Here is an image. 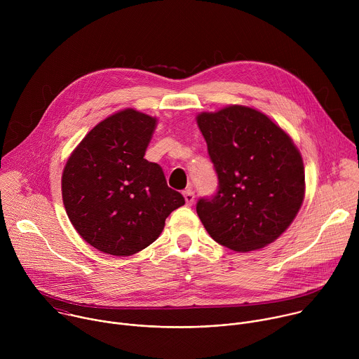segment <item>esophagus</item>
<instances>
[{"label": "esophagus", "mask_w": 359, "mask_h": 359, "mask_svg": "<svg viewBox=\"0 0 359 359\" xmlns=\"http://www.w3.org/2000/svg\"><path fill=\"white\" fill-rule=\"evenodd\" d=\"M183 196H184V200H186L187 206H191L193 201H194V191L191 189H187V190L183 191Z\"/></svg>", "instance_id": "1"}]
</instances>
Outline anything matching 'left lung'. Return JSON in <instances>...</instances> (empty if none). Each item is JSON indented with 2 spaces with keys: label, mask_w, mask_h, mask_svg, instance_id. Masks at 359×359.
Here are the masks:
<instances>
[{
  "label": "left lung",
  "mask_w": 359,
  "mask_h": 359,
  "mask_svg": "<svg viewBox=\"0 0 359 359\" xmlns=\"http://www.w3.org/2000/svg\"><path fill=\"white\" fill-rule=\"evenodd\" d=\"M219 186L200 197L196 212L208 233L234 251L262 248L280 237L304 200V165L290 136L264 114L247 107L203 112Z\"/></svg>",
  "instance_id": "8db88e82"
}]
</instances>
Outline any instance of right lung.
<instances>
[{
  "label": "right lung",
  "instance_id": "obj_1",
  "mask_svg": "<svg viewBox=\"0 0 359 359\" xmlns=\"http://www.w3.org/2000/svg\"><path fill=\"white\" fill-rule=\"evenodd\" d=\"M156 119L135 109L97 123L62 173L67 215L79 236L111 255H132L155 241L184 197L163 169L143 156Z\"/></svg>",
  "mask_w": 359,
  "mask_h": 359
}]
</instances>
